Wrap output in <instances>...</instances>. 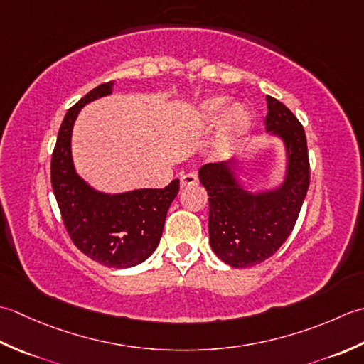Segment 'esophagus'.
<instances>
[{
	"label": "esophagus",
	"instance_id": "34e87169",
	"mask_svg": "<svg viewBox=\"0 0 364 364\" xmlns=\"http://www.w3.org/2000/svg\"><path fill=\"white\" fill-rule=\"evenodd\" d=\"M198 182V176L195 173H187L181 177L182 187H190V185H196Z\"/></svg>",
	"mask_w": 364,
	"mask_h": 364
}]
</instances>
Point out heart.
I'll list each match as a JSON object with an SVG mask.
<instances>
[{"mask_svg":"<svg viewBox=\"0 0 364 364\" xmlns=\"http://www.w3.org/2000/svg\"><path fill=\"white\" fill-rule=\"evenodd\" d=\"M221 133H220V146L226 147L234 136H239L248 129L250 114L247 108L235 105L229 108V100L226 97H212L203 102L196 114V127L198 129H210L217 125L220 119Z\"/></svg>","mask_w":364,"mask_h":364,"instance_id":"1","label":"heart"}]
</instances>
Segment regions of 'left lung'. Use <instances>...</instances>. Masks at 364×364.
Wrapping results in <instances>:
<instances>
[{"label": "left lung", "instance_id": "obj_1", "mask_svg": "<svg viewBox=\"0 0 364 364\" xmlns=\"http://www.w3.org/2000/svg\"><path fill=\"white\" fill-rule=\"evenodd\" d=\"M267 132L286 144L287 173L281 187L253 195L235 181L239 161L207 163L199 181L209 195L213 253L235 269L267 261L291 235L309 187V159L303 125L284 103L267 95Z\"/></svg>", "mask_w": 364, "mask_h": 364}]
</instances>
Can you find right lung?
I'll list each match as a JSON object with an SVG mask.
<instances>
[{
  "mask_svg": "<svg viewBox=\"0 0 364 364\" xmlns=\"http://www.w3.org/2000/svg\"><path fill=\"white\" fill-rule=\"evenodd\" d=\"M111 89L113 81L94 87L65 113L51 154V187L65 231L81 253L111 269H129L157 248L179 179L165 188L107 195L92 190L75 173L70 152L73 122L86 103L111 94Z\"/></svg>",
  "mask_w": 364,
  "mask_h": 364,
  "instance_id": "1",
  "label": "right lung"
}]
</instances>
